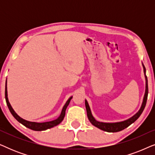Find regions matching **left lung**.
<instances>
[{
    "label": "left lung",
    "mask_w": 155,
    "mask_h": 155,
    "mask_svg": "<svg viewBox=\"0 0 155 155\" xmlns=\"http://www.w3.org/2000/svg\"><path fill=\"white\" fill-rule=\"evenodd\" d=\"M143 69H144V73H145V80H146V88H145V96H144L143 98V104H142V106L140 107V109L139 110L138 112L136 114H135L133 117H131L128 120H124V121L121 122H118V123H103V122H99L97 120H95V118L93 117L92 113H91L90 108L89 107V104L87 103V100H85V107H86V110H87V117L90 120L91 124H92L93 126H94L97 128H98L101 130L107 131V132L109 133H115V132H118V131H120L126 128L127 127H128L130 124H132L133 123H134L135 120H136L137 118L140 117V116L141 115V114L143 113L144 109H145L146 102H147V94H148V84H147V76L145 75V68L143 64Z\"/></svg>",
    "instance_id": "1"
}]
</instances>
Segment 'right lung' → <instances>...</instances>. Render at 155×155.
I'll list each match as a JSON object with an SVG mask.
<instances>
[{
    "mask_svg": "<svg viewBox=\"0 0 155 155\" xmlns=\"http://www.w3.org/2000/svg\"><path fill=\"white\" fill-rule=\"evenodd\" d=\"M6 82H7V80H6ZM5 101H6V103H7L8 109H9L10 113L12 114V115L14 116V118H15L18 121L20 122V124H22V125H24L25 127H27V128L31 129V130H37V131L45 130H46V129L53 128V127L56 126H57V125H58L59 124H60V123L62 121V120H63V118H64V117H65V110H66V108L68 106L70 101H71V99H72V97H71L68 99V100L66 101V103H65V104L64 105V107H63V108L62 111H61L60 116H59L58 118H56V120H51V121H48V122H44V123H36V122L28 121V120L23 119V118H20V116H19L18 114L15 112L13 109H12L11 107V105H10V104L9 103V101H8V99L7 84H5Z\"/></svg>",
    "mask_w": 155,
    "mask_h": 155,
    "instance_id": "right-lung-1",
    "label": "right lung"
}]
</instances>
